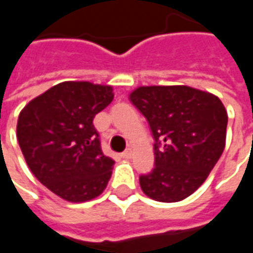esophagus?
Listing matches in <instances>:
<instances>
[{"label":"esophagus","mask_w":253,"mask_h":253,"mask_svg":"<svg viewBox=\"0 0 253 253\" xmlns=\"http://www.w3.org/2000/svg\"><path fill=\"white\" fill-rule=\"evenodd\" d=\"M131 156H132L131 149H127V150H125V152L122 153V157H123V159H126V160L131 159Z\"/></svg>","instance_id":"34e87169"}]
</instances>
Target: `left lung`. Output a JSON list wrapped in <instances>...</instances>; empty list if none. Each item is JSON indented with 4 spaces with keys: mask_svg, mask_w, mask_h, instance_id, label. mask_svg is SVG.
<instances>
[{
    "mask_svg": "<svg viewBox=\"0 0 253 253\" xmlns=\"http://www.w3.org/2000/svg\"><path fill=\"white\" fill-rule=\"evenodd\" d=\"M130 101L154 138V168L139 176L141 188L157 202L186 199L205 183L225 149L228 114L222 101L186 85L139 86Z\"/></svg>",
    "mask_w": 253,
    "mask_h": 253,
    "instance_id": "left-lung-1",
    "label": "left lung"
}]
</instances>
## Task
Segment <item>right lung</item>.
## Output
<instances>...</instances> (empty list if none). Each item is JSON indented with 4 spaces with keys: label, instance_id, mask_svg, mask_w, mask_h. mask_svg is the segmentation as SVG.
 I'll use <instances>...</instances> for the list:
<instances>
[{
    "label": "right lung",
    "instance_id": "1",
    "mask_svg": "<svg viewBox=\"0 0 253 253\" xmlns=\"http://www.w3.org/2000/svg\"><path fill=\"white\" fill-rule=\"evenodd\" d=\"M112 100L110 85L65 81L20 112L17 141L28 168L65 201H90L108 184L115 161L101 152L93 118Z\"/></svg>",
    "mask_w": 253,
    "mask_h": 253
}]
</instances>
